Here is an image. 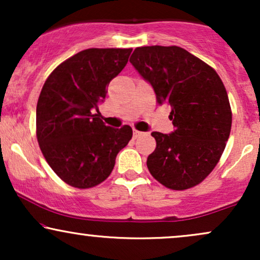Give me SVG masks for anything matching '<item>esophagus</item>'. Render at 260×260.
Here are the masks:
<instances>
[{"mask_svg":"<svg viewBox=\"0 0 260 260\" xmlns=\"http://www.w3.org/2000/svg\"><path fill=\"white\" fill-rule=\"evenodd\" d=\"M140 136H143V132H140V131H137V129L133 131V138H139Z\"/></svg>","mask_w":260,"mask_h":260,"instance_id":"obj_1","label":"esophagus"}]
</instances>
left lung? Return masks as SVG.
Instances as JSON below:
<instances>
[{
  "label": "left lung",
  "instance_id": "left-lung-1",
  "mask_svg": "<svg viewBox=\"0 0 260 260\" xmlns=\"http://www.w3.org/2000/svg\"><path fill=\"white\" fill-rule=\"evenodd\" d=\"M129 62L156 95L171 106L175 129L153 132L147 166L165 187H194L213 171L231 132L232 113L221 79L210 66L178 46L137 47Z\"/></svg>",
  "mask_w": 260,
  "mask_h": 260
}]
</instances>
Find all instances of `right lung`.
I'll return each mask as SVG.
<instances>
[{
    "instance_id": "add662e5",
    "label": "right lung",
    "mask_w": 260,
    "mask_h": 260,
    "mask_svg": "<svg viewBox=\"0 0 260 260\" xmlns=\"http://www.w3.org/2000/svg\"><path fill=\"white\" fill-rule=\"evenodd\" d=\"M132 49H88L66 59L50 74L37 106V137L55 174L76 188L109 177L132 128L109 127L92 115L109 83L127 64Z\"/></svg>"
}]
</instances>
